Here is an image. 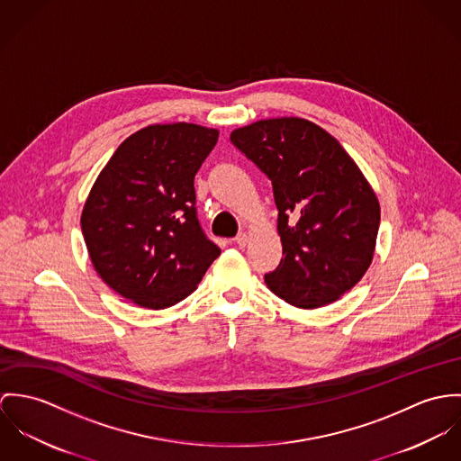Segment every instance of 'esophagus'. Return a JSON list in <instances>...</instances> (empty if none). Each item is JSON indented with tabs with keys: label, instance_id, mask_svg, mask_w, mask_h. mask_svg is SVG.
Here are the masks:
<instances>
[{
	"label": "esophagus",
	"instance_id": "esophagus-1",
	"mask_svg": "<svg viewBox=\"0 0 461 461\" xmlns=\"http://www.w3.org/2000/svg\"><path fill=\"white\" fill-rule=\"evenodd\" d=\"M248 242H249V235H248V233H240V235L235 237V244H237L239 248H246Z\"/></svg>",
	"mask_w": 461,
	"mask_h": 461
}]
</instances>
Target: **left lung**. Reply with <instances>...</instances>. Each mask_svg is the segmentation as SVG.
<instances>
[{"label":"left lung","instance_id":"obj_1","mask_svg":"<svg viewBox=\"0 0 461 461\" xmlns=\"http://www.w3.org/2000/svg\"><path fill=\"white\" fill-rule=\"evenodd\" d=\"M230 140L272 182L285 256L265 276L270 292L301 309L341 299L369 268L380 226L376 193L356 160L299 116L258 120Z\"/></svg>","mask_w":461,"mask_h":461}]
</instances>
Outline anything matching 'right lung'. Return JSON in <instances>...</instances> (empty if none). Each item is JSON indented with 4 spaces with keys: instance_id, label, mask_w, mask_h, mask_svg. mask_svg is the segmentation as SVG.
Wrapping results in <instances>:
<instances>
[{
    "instance_id": "obj_1",
    "label": "right lung",
    "mask_w": 461,
    "mask_h": 461,
    "mask_svg": "<svg viewBox=\"0 0 461 461\" xmlns=\"http://www.w3.org/2000/svg\"><path fill=\"white\" fill-rule=\"evenodd\" d=\"M217 138V129L198 123L147 125L99 173L81 230L94 268L123 299L147 309L173 306L221 255L194 208V176Z\"/></svg>"
}]
</instances>
